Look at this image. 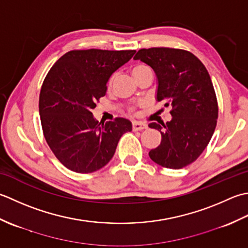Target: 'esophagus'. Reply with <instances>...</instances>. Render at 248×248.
Masks as SVG:
<instances>
[{
    "label": "esophagus",
    "mask_w": 248,
    "mask_h": 248,
    "mask_svg": "<svg viewBox=\"0 0 248 248\" xmlns=\"http://www.w3.org/2000/svg\"><path fill=\"white\" fill-rule=\"evenodd\" d=\"M148 127V125L141 122H134L133 123V130H142Z\"/></svg>",
    "instance_id": "34e87169"
}]
</instances>
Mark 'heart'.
<instances>
[{"label": "heart", "mask_w": 248, "mask_h": 248, "mask_svg": "<svg viewBox=\"0 0 248 248\" xmlns=\"http://www.w3.org/2000/svg\"><path fill=\"white\" fill-rule=\"evenodd\" d=\"M145 69H149V67L146 66V65H143V64H137V65H135V66H134L133 68H131V73H133V76H134V77L136 78L139 74H141L142 72H144ZM111 83H112V78H111V79L109 80V82H108V87H110ZM129 112H130V113H134V112H135V108H134V107H129Z\"/></svg>", "instance_id": "obj_1"}]
</instances>
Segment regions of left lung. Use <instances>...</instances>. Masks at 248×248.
<instances>
[{"label": "left lung", "mask_w": 248, "mask_h": 248, "mask_svg": "<svg viewBox=\"0 0 248 248\" xmlns=\"http://www.w3.org/2000/svg\"><path fill=\"white\" fill-rule=\"evenodd\" d=\"M154 69L157 100L171 107L170 122L150 123L161 142L149 152L154 163L181 169L199 157L208 146L218 118V104L210 75L189 51L175 48L140 49L134 57Z\"/></svg>", "instance_id": "1"}]
</instances>
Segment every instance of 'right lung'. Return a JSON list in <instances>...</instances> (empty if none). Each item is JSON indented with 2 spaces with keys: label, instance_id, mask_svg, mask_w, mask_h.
<instances>
[{
  "label": "right lung",
  "instance_id": "right-lung-1",
  "mask_svg": "<svg viewBox=\"0 0 248 248\" xmlns=\"http://www.w3.org/2000/svg\"><path fill=\"white\" fill-rule=\"evenodd\" d=\"M136 50H72L50 68L39 94V114L49 148L77 173H92L113 157L131 123L123 118L95 121L92 109L106 95L107 81Z\"/></svg>",
  "mask_w": 248,
  "mask_h": 248
}]
</instances>
